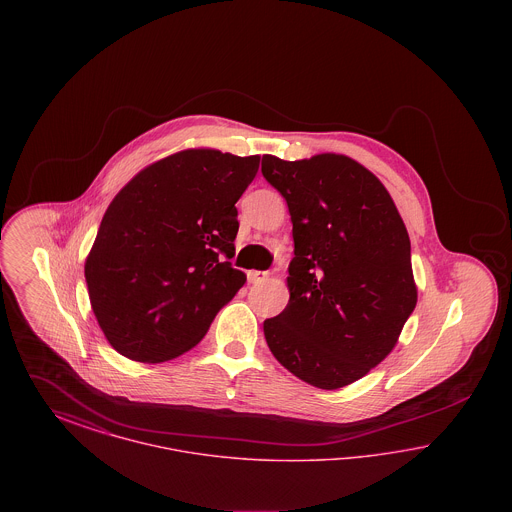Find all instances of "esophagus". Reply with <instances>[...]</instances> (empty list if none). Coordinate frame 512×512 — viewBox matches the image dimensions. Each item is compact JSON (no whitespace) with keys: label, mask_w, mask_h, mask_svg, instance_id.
Masks as SVG:
<instances>
[{"label":"esophagus","mask_w":512,"mask_h":512,"mask_svg":"<svg viewBox=\"0 0 512 512\" xmlns=\"http://www.w3.org/2000/svg\"><path fill=\"white\" fill-rule=\"evenodd\" d=\"M267 278V270H249V272H247V280H249L251 284H259V282H265Z\"/></svg>","instance_id":"esophagus-1"}]
</instances>
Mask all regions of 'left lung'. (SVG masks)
Listing matches in <instances>:
<instances>
[{"label":"left lung","instance_id":"1","mask_svg":"<svg viewBox=\"0 0 512 512\" xmlns=\"http://www.w3.org/2000/svg\"><path fill=\"white\" fill-rule=\"evenodd\" d=\"M292 217L290 301L263 322L293 376L338 390L382 363L416 307L411 240L384 184L357 161L263 155Z\"/></svg>","mask_w":512,"mask_h":512}]
</instances>
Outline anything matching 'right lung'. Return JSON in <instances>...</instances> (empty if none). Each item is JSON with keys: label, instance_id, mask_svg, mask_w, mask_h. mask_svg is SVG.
Returning a JSON list of instances; mask_svg holds the SVG:
<instances>
[{"label": "right lung", "instance_id": "1", "mask_svg": "<svg viewBox=\"0 0 512 512\" xmlns=\"http://www.w3.org/2000/svg\"><path fill=\"white\" fill-rule=\"evenodd\" d=\"M259 155L188 149L136 174L111 201L86 259V286L109 343L163 363L197 345L245 284L232 267L236 201Z\"/></svg>", "mask_w": 512, "mask_h": 512}]
</instances>
